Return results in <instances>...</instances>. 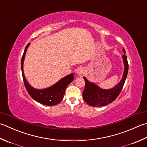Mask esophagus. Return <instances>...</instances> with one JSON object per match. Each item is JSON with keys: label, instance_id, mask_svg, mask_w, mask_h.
<instances>
[{"label": "esophagus", "instance_id": "34e87169", "mask_svg": "<svg viewBox=\"0 0 147 147\" xmlns=\"http://www.w3.org/2000/svg\"><path fill=\"white\" fill-rule=\"evenodd\" d=\"M77 73L78 76H80V77H83L85 74V70L83 67H80L77 69Z\"/></svg>", "mask_w": 147, "mask_h": 147}]
</instances>
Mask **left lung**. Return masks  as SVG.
Here are the masks:
<instances>
[{"mask_svg":"<svg viewBox=\"0 0 147 147\" xmlns=\"http://www.w3.org/2000/svg\"><path fill=\"white\" fill-rule=\"evenodd\" d=\"M123 51L125 53L124 48ZM124 64V71L122 80L113 88L110 89H102L95 83L89 82L85 77H83L85 82V87L83 91V97L87 104L92 106H102L107 105L114 101L119 96L124 85L126 78L127 76L129 65L127 57L125 55H122Z\"/></svg>","mask_w":147,"mask_h":147,"instance_id":"left-lung-1","label":"left lung"}]
</instances>
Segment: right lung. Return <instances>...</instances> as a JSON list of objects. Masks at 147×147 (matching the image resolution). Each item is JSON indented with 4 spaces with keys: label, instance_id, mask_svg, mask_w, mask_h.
Segmentation results:
<instances>
[{
    "label": "right lung",
    "instance_id": "right-lung-1",
    "mask_svg": "<svg viewBox=\"0 0 147 147\" xmlns=\"http://www.w3.org/2000/svg\"><path fill=\"white\" fill-rule=\"evenodd\" d=\"M29 45L30 43H28L27 45L26 46L24 54H23L21 62L22 76L25 87L27 89L28 94L37 102L46 106H54L58 105L64 98V95L67 85L73 81L74 73L69 74V75L65 76L59 80L55 84L48 88L42 89V90L36 89L31 87L29 83L27 82V80L25 79L24 73V61L26 51H27Z\"/></svg>",
    "mask_w": 147,
    "mask_h": 147
}]
</instances>
